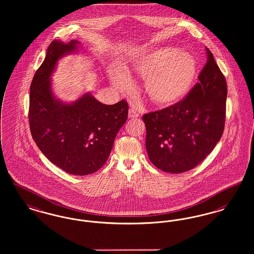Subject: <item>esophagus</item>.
Listing matches in <instances>:
<instances>
[{"mask_svg":"<svg viewBox=\"0 0 254 254\" xmlns=\"http://www.w3.org/2000/svg\"><path fill=\"white\" fill-rule=\"evenodd\" d=\"M128 117H129L130 119H135V118H138V117H139V114H138V112L136 111V109L131 108V109L129 110Z\"/></svg>","mask_w":254,"mask_h":254,"instance_id":"34e87169","label":"esophagus"}]
</instances>
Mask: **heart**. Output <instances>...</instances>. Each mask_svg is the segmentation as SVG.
<instances>
[{
	"instance_id": "heart-1",
	"label": "heart",
	"mask_w": 254,
	"mask_h": 254,
	"mask_svg": "<svg viewBox=\"0 0 254 254\" xmlns=\"http://www.w3.org/2000/svg\"><path fill=\"white\" fill-rule=\"evenodd\" d=\"M196 59L188 53L175 48H160L137 56L131 70L145 78L149 98L159 105H170L182 99L189 92L197 74ZM116 86L129 90V75L118 70L113 74Z\"/></svg>"
}]
</instances>
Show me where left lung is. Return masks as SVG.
<instances>
[{
  "instance_id": "8db88e82",
  "label": "left lung",
  "mask_w": 254,
  "mask_h": 254,
  "mask_svg": "<svg viewBox=\"0 0 254 254\" xmlns=\"http://www.w3.org/2000/svg\"><path fill=\"white\" fill-rule=\"evenodd\" d=\"M205 50L206 64L187 97L142 117L148 157L164 172L193 169L211 153L224 133L227 81L213 54Z\"/></svg>"
}]
</instances>
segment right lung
<instances>
[{
  "mask_svg": "<svg viewBox=\"0 0 254 254\" xmlns=\"http://www.w3.org/2000/svg\"><path fill=\"white\" fill-rule=\"evenodd\" d=\"M78 41L54 40L30 85L28 121L31 135L41 152L67 173L85 176L107 161L117 133L128 118V103L98 102L83 94L67 104L55 98L51 75L57 61L77 50Z\"/></svg>",
  "mask_w": 254,
  "mask_h": 254,
  "instance_id": "obj_1",
  "label": "right lung"
}]
</instances>
